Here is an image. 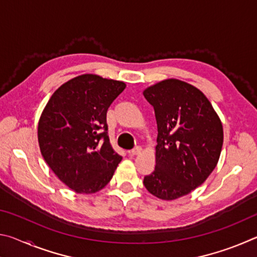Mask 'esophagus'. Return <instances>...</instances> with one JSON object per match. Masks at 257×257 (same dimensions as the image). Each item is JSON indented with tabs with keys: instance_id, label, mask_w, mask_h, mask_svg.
Returning a JSON list of instances; mask_svg holds the SVG:
<instances>
[{
	"instance_id": "1",
	"label": "esophagus",
	"mask_w": 257,
	"mask_h": 257,
	"mask_svg": "<svg viewBox=\"0 0 257 257\" xmlns=\"http://www.w3.org/2000/svg\"><path fill=\"white\" fill-rule=\"evenodd\" d=\"M129 153H130V155H133V156H136L138 154H141L142 153V147L141 146H136V147H135V149H133L132 151H130Z\"/></svg>"
}]
</instances>
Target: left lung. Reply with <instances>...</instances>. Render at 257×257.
<instances>
[{"label":"left lung","instance_id":"8db88e82","mask_svg":"<svg viewBox=\"0 0 257 257\" xmlns=\"http://www.w3.org/2000/svg\"><path fill=\"white\" fill-rule=\"evenodd\" d=\"M143 95L158 123L156 165L144 185L153 196L173 201L201 186L215 169L222 122L202 90L176 78L149 86Z\"/></svg>","mask_w":257,"mask_h":257}]
</instances>
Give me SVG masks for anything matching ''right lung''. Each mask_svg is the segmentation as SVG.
<instances>
[{
  "mask_svg": "<svg viewBox=\"0 0 257 257\" xmlns=\"http://www.w3.org/2000/svg\"><path fill=\"white\" fill-rule=\"evenodd\" d=\"M124 88L123 81L85 73L61 85L42 112L37 129L42 156L78 194L103 189L122 160L108 142L106 112Z\"/></svg>",
  "mask_w": 257,
  "mask_h": 257,
  "instance_id": "obj_1",
  "label": "right lung"
}]
</instances>
